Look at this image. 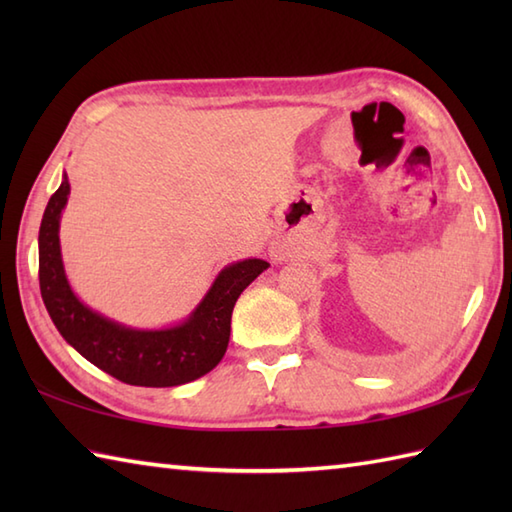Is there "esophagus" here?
Wrapping results in <instances>:
<instances>
[{"label":"esophagus","mask_w":512,"mask_h":512,"mask_svg":"<svg viewBox=\"0 0 512 512\" xmlns=\"http://www.w3.org/2000/svg\"><path fill=\"white\" fill-rule=\"evenodd\" d=\"M273 253H275V257H277V255H281V248H279V246H275Z\"/></svg>","instance_id":"1"}]
</instances>
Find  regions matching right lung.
I'll list each match as a JSON object with an SVG mask.
<instances>
[{
    "label": "right lung",
    "instance_id": "add662e5",
    "mask_svg": "<svg viewBox=\"0 0 512 512\" xmlns=\"http://www.w3.org/2000/svg\"><path fill=\"white\" fill-rule=\"evenodd\" d=\"M70 195L68 173L43 211L39 228V288L52 323L83 358L121 383L176 387L209 374L222 361L231 314L244 288L270 266L244 259L226 266L187 321L165 330H136L83 306L63 270L59 222Z\"/></svg>",
    "mask_w": 512,
    "mask_h": 512
}]
</instances>
